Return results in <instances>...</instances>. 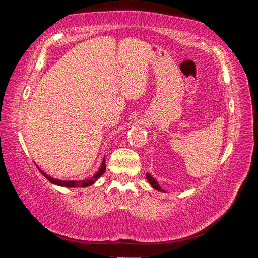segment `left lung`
<instances>
[{"label": "left lung", "instance_id": "8db88e82", "mask_svg": "<svg viewBox=\"0 0 258 258\" xmlns=\"http://www.w3.org/2000/svg\"><path fill=\"white\" fill-rule=\"evenodd\" d=\"M146 178H147V181L150 182V184H151V186L153 187V188H155L156 190H158V191H165V190L161 189V187L159 186L157 181H156V179L150 173H146Z\"/></svg>", "mask_w": 258, "mask_h": 258}]
</instances>
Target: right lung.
Masks as SVG:
<instances>
[{"label": "right lung", "instance_id": "1", "mask_svg": "<svg viewBox=\"0 0 258 258\" xmlns=\"http://www.w3.org/2000/svg\"><path fill=\"white\" fill-rule=\"evenodd\" d=\"M35 166L37 167V169L40 170V172L48 179V181L50 182V183H52V184H54V185H58V186H62V187H70V188H72V187H88V186H90V185H92V184H95V182L97 181V179L102 175L104 172H105V169H106V167H105V157L103 158V160H102V163H101V167H100V169L97 171V173L93 175V176H91V177H89V178H85V179H81V181H62V179H57V178H53V177H51V176H49L48 174H46L43 170H41L40 169V167H38L36 163H35Z\"/></svg>", "mask_w": 258, "mask_h": 258}]
</instances>
